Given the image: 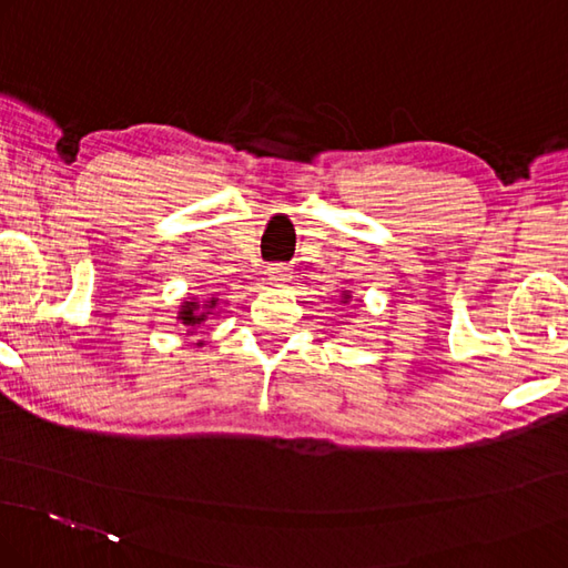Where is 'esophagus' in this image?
<instances>
[{"label": "esophagus", "mask_w": 568, "mask_h": 568, "mask_svg": "<svg viewBox=\"0 0 568 568\" xmlns=\"http://www.w3.org/2000/svg\"><path fill=\"white\" fill-rule=\"evenodd\" d=\"M266 273H268L271 283H287L290 281V271H287L285 264H271L266 268Z\"/></svg>", "instance_id": "1"}]
</instances>
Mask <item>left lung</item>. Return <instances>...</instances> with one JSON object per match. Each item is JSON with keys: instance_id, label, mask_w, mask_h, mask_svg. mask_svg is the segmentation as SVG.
Returning a JSON list of instances; mask_svg holds the SVG:
<instances>
[{"instance_id": "1", "label": "left lung", "mask_w": 568, "mask_h": 568, "mask_svg": "<svg viewBox=\"0 0 568 568\" xmlns=\"http://www.w3.org/2000/svg\"><path fill=\"white\" fill-rule=\"evenodd\" d=\"M347 300H351V293H347V290H345L343 297H341V302H347Z\"/></svg>"}]
</instances>
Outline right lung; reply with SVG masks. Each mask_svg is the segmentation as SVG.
Returning <instances> with one entry per match:
<instances>
[{
	"mask_svg": "<svg viewBox=\"0 0 568 568\" xmlns=\"http://www.w3.org/2000/svg\"><path fill=\"white\" fill-rule=\"evenodd\" d=\"M221 312H217V300L211 297L206 302H196V300H184L180 304V312H178V318L180 324L186 328V336H194L196 328L201 324L209 322V316H217Z\"/></svg>",
	"mask_w": 568,
	"mask_h": 568,
	"instance_id": "add662e5",
	"label": "right lung"
}]
</instances>
